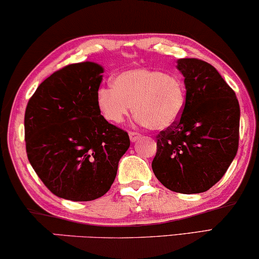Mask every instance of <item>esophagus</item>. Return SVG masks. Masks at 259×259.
Listing matches in <instances>:
<instances>
[{
	"instance_id": "1",
	"label": "esophagus",
	"mask_w": 259,
	"mask_h": 259,
	"mask_svg": "<svg viewBox=\"0 0 259 259\" xmlns=\"http://www.w3.org/2000/svg\"><path fill=\"white\" fill-rule=\"evenodd\" d=\"M128 134H130V139H131V141H132V143H136V141L141 137L140 133L134 132V131H131Z\"/></svg>"
}]
</instances>
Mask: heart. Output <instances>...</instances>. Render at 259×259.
I'll return each instance as SVG.
<instances>
[{"label": "heart", "mask_w": 259, "mask_h": 259, "mask_svg": "<svg viewBox=\"0 0 259 259\" xmlns=\"http://www.w3.org/2000/svg\"><path fill=\"white\" fill-rule=\"evenodd\" d=\"M185 102L186 87L182 77L146 68L120 73L112 80V87H101L97 94L99 111L109 122H122L133 106L138 121L151 130L175 125Z\"/></svg>", "instance_id": "b5f03b06"}]
</instances>
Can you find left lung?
Listing matches in <instances>:
<instances>
[{
  "instance_id": "1",
  "label": "left lung",
  "mask_w": 259,
  "mask_h": 259,
  "mask_svg": "<svg viewBox=\"0 0 259 259\" xmlns=\"http://www.w3.org/2000/svg\"><path fill=\"white\" fill-rule=\"evenodd\" d=\"M186 102L178 121L157 136L155 177L173 192L200 193L228 171L239 143L240 109L235 92L210 63L179 59Z\"/></svg>"
}]
</instances>
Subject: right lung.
<instances>
[{"label":"right lung","instance_id":"add662e5","mask_svg":"<svg viewBox=\"0 0 259 259\" xmlns=\"http://www.w3.org/2000/svg\"><path fill=\"white\" fill-rule=\"evenodd\" d=\"M102 73L94 62L68 65L47 77L28 101V160L47 189L63 199L104 196L130 147L127 132L109 123L98 108Z\"/></svg>","mask_w":259,"mask_h":259}]
</instances>
